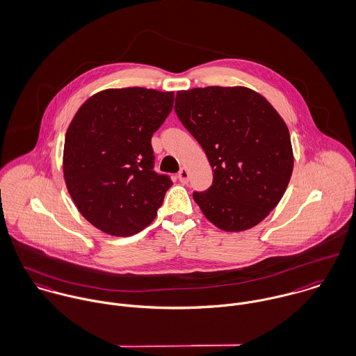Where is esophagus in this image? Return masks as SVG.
<instances>
[{"label": "esophagus", "instance_id": "1", "mask_svg": "<svg viewBox=\"0 0 356 356\" xmlns=\"http://www.w3.org/2000/svg\"><path fill=\"white\" fill-rule=\"evenodd\" d=\"M188 177H190L188 170H187L186 168H181L180 172H179V175H177L179 181H180V183H187V181H188Z\"/></svg>", "mask_w": 356, "mask_h": 356}]
</instances>
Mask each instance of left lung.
<instances>
[{
	"label": "left lung",
	"instance_id": "obj_1",
	"mask_svg": "<svg viewBox=\"0 0 356 356\" xmlns=\"http://www.w3.org/2000/svg\"><path fill=\"white\" fill-rule=\"evenodd\" d=\"M176 114L204 148L213 183L194 201L222 231L263 221L280 204L293 172L290 134L278 111L245 86H207L176 93Z\"/></svg>",
	"mask_w": 356,
	"mask_h": 356
}]
</instances>
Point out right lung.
<instances>
[{
    "mask_svg": "<svg viewBox=\"0 0 356 356\" xmlns=\"http://www.w3.org/2000/svg\"><path fill=\"white\" fill-rule=\"evenodd\" d=\"M173 99V92L139 86L106 89L74 115L65 140V181L79 213L100 231L131 236L155 218L173 183L154 172L151 136Z\"/></svg>",
    "mask_w": 356,
    "mask_h": 356,
    "instance_id": "add662e5",
    "label": "right lung"
}]
</instances>
